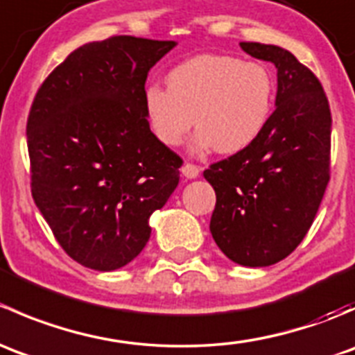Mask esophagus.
Listing matches in <instances>:
<instances>
[{
  "instance_id": "1",
  "label": "esophagus",
  "mask_w": 355,
  "mask_h": 355,
  "mask_svg": "<svg viewBox=\"0 0 355 355\" xmlns=\"http://www.w3.org/2000/svg\"><path fill=\"white\" fill-rule=\"evenodd\" d=\"M180 171L185 178H189V180H192V178H198L200 173L199 168L196 166V164H191V163H185L184 166L180 168Z\"/></svg>"
}]
</instances>
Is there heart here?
I'll use <instances>...</instances> for the list:
<instances>
[{"label": "heart", "mask_w": 355, "mask_h": 355, "mask_svg": "<svg viewBox=\"0 0 355 355\" xmlns=\"http://www.w3.org/2000/svg\"><path fill=\"white\" fill-rule=\"evenodd\" d=\"M168 87L144 91L149 127L161 144L177 148L194 125L191 151L235 155L250 148L270 123L277 80L263 63L199 55L171 68Z\"/></svg>", "instance_id": "heart-1"}]
</instances>
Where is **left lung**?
I'll use <instances>...</instances> for the list:
<instances>
[{
	"label": "left lung",
	"instance_id": "1",
	"mask_svg": "<svg viewBox=\"0 0 355 355\" xmlns=\"http://www.w3.org/2000/svg\"><path fill=\"white\" fill-rule=\"evenodd\" d=\"M277 67V99L250 148L204 171L216 192L209 230L221 252L249 268L285 259L306 237L330 180L331 113L320 80L292 53L241 42Z\"/></svg>",
	"mask_w": 355,
	"mask_h": 355
}]
</instances>
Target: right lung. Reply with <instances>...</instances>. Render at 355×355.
Returning <instances> with one entry per match:
<instances>
[{"label": "right lung", "mask_w": 355, "mask_h": 355, "mask_svg": "<svg viewBox=\"0 0 355 355\" xmlns=\"http://www.w3.org/2000/svg\"><path fill=\"white\" fill-rule=\"evenodd\" d=\"M175 41L87 42L49 73L27 121L32 198L82 266L113 271L141 254L149 218L180 180L182 159L149 128L144 85Z\"/></svg>", "instance_id": "right-lung-1"}]
</instances>
